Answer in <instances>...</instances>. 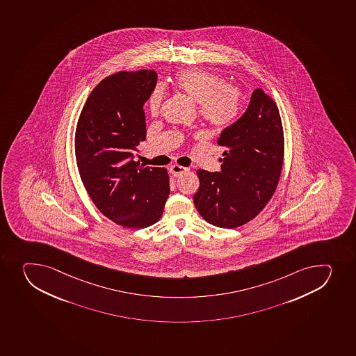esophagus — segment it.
I'll return each mask as SVG.
<instances>
[{"label":"esophagus","mask_w":356,"mask_h":356,"mask_svg":"<svg viewBox=\"0 0 356 356\" xmlns=\"http://www.w3.org/2000/svg\"><path fill=\"white\" fill-rule=\"evenodd\" d=\"M169 170L172 172V175L180 176L182 175V174H184V172H188L189 169L186 168V167H182V165H170Z\"/></svg>","instance_id":"34e87169"}]
</instances>
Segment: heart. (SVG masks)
<instances>
[{
  "label": "heart",
  "mask_w": 356,
  "mask_h": 356,
  "mask_svg": "<svg viewBox=\"0 0 356 356\" xmlns=\"http://www.w3.org/2000/svg\"><path fill=\"white\" fill-rule=\"evenodd\" d=\"M172 85L177 92L196 103L198 115L211 127L224 129L239 115L243 99L240 89L226 85L218 75L204 70H191L176 75ZM162 99L161 89H155L148 101L153 116L160 111Z\"/></svg>",
  "instance_id": "obj_1"
}]
</instances>
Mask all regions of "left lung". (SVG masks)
Returning a JSON list of instances; mask_svg holds the SVG:
<instances>
[{"label": "left lung", "mask_w": 356, "mask_h": 356, "mask_svg": "<svg viewBox=\"0 0 356 356\" xmlns=\"http://www.w3.org/2000/svg\"><path fill=\"white\" fill-rule=\"evenodd\" d=\"M220 170L198 169L195 207L212 225L236 229L255 218L281 177L284 136L277 104L255 89L246 111L218 138Z\"/></svg>", "instance_id": "8db88e82"}]
</instances>
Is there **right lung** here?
<instances>
[{
    "label": "right lung",
    "instance_id": "right-lung-1",
    "mask_svg": "<svg viewBox=\"0 0 356 356\" xmlns=\"http://www.w3.org/2000/svg\"><path fill=\"white\" fill-rule=\"evenodd\" d=\"M156 72H117L92 89L75 130V158L86 191L113 222L144 229L161 217L168 198L167 169L144 167L134 151L146 139L143 110Z\"/></svg>",
    "mask_w": 356,
    "mask_h": 356
}]
</instances>
